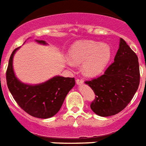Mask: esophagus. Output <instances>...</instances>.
<instances>
[{
  "mask_svg": "<svg viewBox=\"0 0 146 146\" xmlns=\"http://www.w3.org/2000/svg\"><path fill=\"white\" fill-rule=\"evenodd\" d=\"M84 82V80L82 79L81 77H79V78H77L76 79V84L77 85H81Z\"/></svg>",
  "mask_w": 146,
  "mask_h": 146,
  "instance_id": "34e87169",
  "label": "esophagus"
}]
</instances>
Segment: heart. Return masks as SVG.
<instances>
[{
  "mask_svg": "<svg viewBox=\"0 0 146 146\" xmlns=\"http://www.w3.org/2000/svg\"><path fill=\"white\" fill-rule=\"evenodd\" d=\"M69 55L73 63H83V70L87 75L94 76L101 73L108 65L112 56V49L106 43L82 40L72 46ZM68 64H72L70 61Z\"/></svg>",
  "mask_w": 146,
  "mask_h": 146,
  "instance_id": "heart-1",
  "label": "heart"
}]
</instances>
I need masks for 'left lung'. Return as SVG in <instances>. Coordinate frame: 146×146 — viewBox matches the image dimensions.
I'll use <instances>...</instances> for the list:
<instances>
[{"instance_id":"obj_1","label":"left lung","mask_w":146,"mask_h":146,"mask_svg":"<svg viewBox=\"0 0 146 146\" xmlns=\"http://www.w3.org/2000/svg\"><path fill=\"white\" fill-rule=\"evenodd\" d=\"M139 79L138 57L121 38L114 62L103 75L85 81L96 95L90 106L92 111L103 117L118 114L133 98Z\"/></svg>"}]
</instances>
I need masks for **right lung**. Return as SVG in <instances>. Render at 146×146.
Listing matches in <instances>:
<instances>
[{
	"mask_svg": "<svg viewBox=\"0 0 146 146\" xmlns=\"http://www.w3.org/2000/svg\"><path fill=\"white\" fill-rule=\"evenodd\" d=\"M37 42L46 44L43 40ZM18 48L10 55L6 73L9 92L18 105L28 114L39 118H51L60 110L67 94L75 85V79L55 76L40 85L22 83L16 79L13 69V58Z\"/></svg>",
	"mask_w": 146,
	"mask_h": 146,
	"instance_id": "obj_1",
	"label": "right lung"
}]
</instances>
